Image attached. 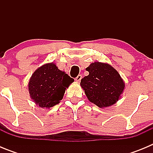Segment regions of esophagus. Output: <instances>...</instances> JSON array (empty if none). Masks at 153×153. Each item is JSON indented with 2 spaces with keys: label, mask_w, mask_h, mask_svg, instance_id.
<instances>
[{
  "label": "esophagus",
  "mask_w": 153,
  "mask_h": 153,
  "mask_svg": "<svg viewBox=\"0 0 153 153\" xmlns=\"http://www.w3.org/2000/svg\"><path fill=\"white\" fill-rule=\"evenodd\" d=\"M81 79H82V75H80V74H79V75H78L75 78V80L76 81V82H80Z\"/></svg>",
  "instance_id": "1"
}]
</instances>
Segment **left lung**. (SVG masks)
<instances>
[{
    "label": "left lung",
    "instance_id": "8db88e82",
    "mask_svg": "<svg viewBox=\"0 0 153 153\" xmlns=\"http://www.w3.org/2000/svg\"><path fill=\"white\" fill-rule=\"evenodd\" d=\"M89 75L80 85L89 100L100 108L113 105L123 92L125 83L120 74L108 63L94 62L86 69Z\"/></svg>",
    "mask_w": 153,
    "mask_h": 153
}]
</instances>
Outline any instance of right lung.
Segmentation results:
<instances>
[{
    "mask_svg": "<svg viewBox=\"0 0 153 153\" xmlns=\"http://www.w3.org/2000/svg\"><path fill=\"white\" fill-rule=\"evenodd\" d=\"M73 78L50 63L39 67L32 74L28 90L33 102L41 108H49L60 102Z\"/></svg>",
    "mask_w": 153,
    "mask_h": 153,
    "instance_id": "right-lung-1",
    "label": "right lung"
}]
</instances>
